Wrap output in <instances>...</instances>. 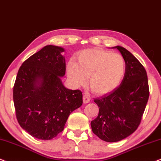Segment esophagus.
Returning <instances> with one entry per match:
<instances>
[{
  "mask_svg": "<svg viewBox=\"0 0 161 161\" xmlns=\"http://www.w3.org/2000/svg\"><path fill=\"white\" fill-rule=\"evenodd\" d=\"M83 102L84 104H86V103H89L90 102V97L88 95H83Z\"/></svg>",
  "mask_w": 161,
  "mask_h": 161,
  "instance_id": "obj_1",
  "label": "esophagus"
}]
</instances>
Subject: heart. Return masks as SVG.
<instances>
[{"label": "heart", "mask_w": 161, "mask_h": 161, "mask_svg": "<svg viewBox=\"0 0 161 161\" xmlns=\"http://www.w3.org/2000/svg\"><path fill=\"white\" fill-rule=\"evenodd\" d=\"M67 65L68 78L75 87L83 86L89 78V86L97 94L109 93L118 87L126 72V61L119 53L103 50H83Z\"/></svg>", "instance_id": "heart-1"}]
</instances>
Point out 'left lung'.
I'll list each match as a JSON object with an SVG mask.
<instances>
[{"instance_id":"8db88e82","label":"left lung","mask_w":161,"mask_h":161,"mask_svg":"<svg viewBox=\"0 0 161 161\" xmlns=\"http://www.w3.org/2000/svg\"><path fill=\"white\" fill-rule=\"evenodd\" d=\"M126 61L121 84L109 94L94 99L99 107L97 117L91 122L93 133L107 142H116L138 128L149 99L146 69L125 48L116 46Z\"/></svg>"}]
</instances>
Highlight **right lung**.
Returning <instances> with one entry per match:
<instances>
[{"label":"right lung","instance_id":"1","mask_svg":"<svg viewBox=\"0 0 161 161\" xmlns=\"http://www.w3.org/2000/svg\"><path fill=\"white\" fill-rule=\"evenodd\" d=\"M64 49L47 45L19 67L13 88L16 117L33 137L50 140L63 131L68 116L83 104L80 90L68 89L61 77L66 72Z\"/></svg>","mask_w":161,"mask_h":161}]
</instances>
